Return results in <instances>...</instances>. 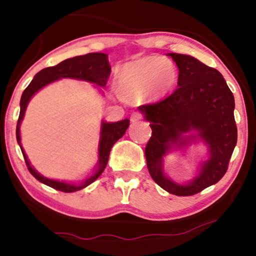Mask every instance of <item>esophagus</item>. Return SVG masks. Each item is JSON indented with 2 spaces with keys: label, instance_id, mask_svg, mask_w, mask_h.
I'll use <instances>...</instances> for the list:
<instances>
[{
  "label": "esophagus",
  "instance_id": "obj_1",
  "mask_svg": "<svg viewBox=\"0 0 256 256\" xmlns=\"http://www.w3.org/2000/svg\"><path fill=\"white\" fill-rule=\"evenodd\" d=\"M141 118H142V115H141V113H138V112L132 113V116H130L132 122H138V121L141 120Z\"/></svg>",
  "mask_w": 256,
  "mask_h": 256
}]
</instances>
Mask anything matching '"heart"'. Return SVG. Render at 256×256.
<instances>
[{
    "instance_id": "heart-1",
    "label": "heart",
    "mask_w": 256,
    "mask_h": 256,
    "mask_svg": "<svg viewBox=\"0 0 256 256\" xmlns=\"http://www.w3.org/2000/svg\"><path fill=\"white\" fill-rule=\"evenodd\" d=\"M176 82L177 70L172 62L152 56L124 66L116 85L122 98L138 99L146 92L152 96H162L172 90Z\"/></svg>"
}]
</instances>
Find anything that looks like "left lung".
<instances>
[{
  "mask_svg": "<svg viewBox=\"0 0 256 256\" xmlns=\"http://www.w3.org/2000/svg\"><path fill=\"white\" fill-rule=\"evenodd\" d=\"M180 70L178 88L169 96L140 106L152 134L146 146V166L154 180L169 194L192 196L218 183L228 169L238 129L234 96L218 70L191 56L169 54ZM196 128L210 146L212 157L188 186L174 184L162 174V157L171 144H184L180 135Z\"/></svg>",
  "mask_w": 256,
  "mask_h": 256,
  "instance_id": "1",
  "label": "left lung"
}]
</instances>
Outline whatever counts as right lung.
<instances>
[{"label": "right lung", "instance_id": "obj_1", "mask_svg": "<svg viewBox=\"0 0 256 256\" xmlns=\"http://www.w3.org/2000/svg\"><path fill=\"white\" fill-rule=\"evenodd\" d=\"M110 65L108 62V56L101 52H94V54H87L84 56H78V57H73L66 60L59 62L56 66H50V68H43L34 76L32 82L29 84V86L24 90L20 98V112L18 121H17L16 126V138L17 142L20 146V121L26 113V104L31 99V96L37 92L38 90H40L42 87H44L48 84H50L54 80L60 79V78H74V79H82L86 80V82H94L99 86H106L108 82V78L110 76ZM129 126V120H126L115 122V124H102V129H101V141L99 146V169H98L96 174L88 178L85 183L80 185H71L66 184L64 182H58V180H48L40 176V174L36 172L32 168H31L29 160L26 158V155L24 154L22 146L23 157L26 160V164L28 166V170L30 171V174L36 178L37 180H40V183H43L48 186H50L54 190L62 191V192H76L82 188H86L87 185H90L92 182L96 180L101 174L104 172V168L107 166L108 157H110V152L112 146H114V143L118 141V138H121L124 135L126 130H127Z\"/></svg>", "mask_w": 256, "mask_h": 256}]
</instances>
